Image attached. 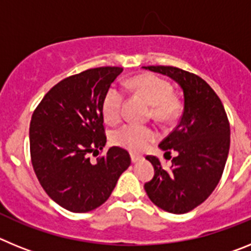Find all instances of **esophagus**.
<instances>
[{
    "mask_svg": "<svg viewBox=\"0 0 251 251\" xmlns=\"http://www.w3.org/2000/svg\"><path fill=\"white\" fill-rule=\"evenodd\" d=\"M130 161H132V163H137V162L142 161V157L136 156V154H130Z\"/></svg>",
    "mask_w": 251,
    "mask_h": 251,
    "instance_id": "esophagus-1",
    "label": "esophagus"
}]
</instances>
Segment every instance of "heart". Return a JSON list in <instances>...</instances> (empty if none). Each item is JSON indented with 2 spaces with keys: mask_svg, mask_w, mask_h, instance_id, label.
<instances>
[{
  "mask_svg": "<svg viewBox=\"0 0 251 251\" xmlns=\"http://www.w3.org/2000/svg\"><path fill=\"white\" fill-rule=\"evenodd\" d=\"M127 86L152 105V115L157 121L167 122L176 115L178 101L172 95L171 84L165 79L154 74H142L128 81ZM123 104V92L118 88H110L101 104L104 119L108 123H117L122 117ZM156 137V132L152 128L128 123L112 133V142L129 152L138 153L147 150Z\"/></svg>",
  "mask_w": 251,
  "mask_h": 251,
  "instance_id": "heart-1",
  "label": "heart"
}]
</instances>
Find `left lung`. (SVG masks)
Wrapping results in <instances>:
<instances>
[{
	"instance_id": "8db88e82",
	"label": "left lung",
	"mask_w": 251,
	"mask_h": 251,
	"mask_svg": "<svg viewBox=\"0 0 251 251\" xmlns=\"http://www.w3.org/2000/svg\"><path fill=\"white\" fill-rule=\"evenodd\" d=\"M167 75L183 92L179 123L159 143L165 157L175 151L170 170L157 157L146 158L154 176L145 185L150 200L171 214H186L203 202L223 176L230 148V124L220 98L203 79L175 66H145Z\"/></svg>"
}]
</instances>
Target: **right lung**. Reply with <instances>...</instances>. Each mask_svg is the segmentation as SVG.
I'll return each instance as SVG.
<instances>
[{
	"label": "right lung",
	"instance_id": "right-lung-1",
	"mask_svg": "<svg viewBox=\"0 0 251 251\" xmlns=\"http://www.w3.org/2000/svg\"><path fill=\"white\" fill-rule=\"evenodd\" d=\"M123 69H88L52 86L30 123L31 162L40 185L57 205L88 212L103 205L130 165L129 153L112 147L90 162L106 143L101 104Z\"/></svg>",
	"mask_w": 251,
	"mask_h": 251
}]
</instances>
